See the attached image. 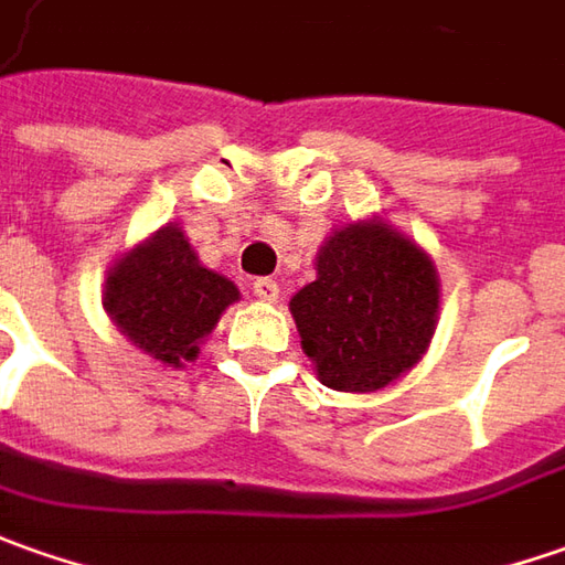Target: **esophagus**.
Masks as SVG:
<instances>
[{
    "label": "esophagus",
    "instance_id": "1",
    "mask_svg": "<svg viewBox=\"0 0 565 565\" xmlns=\"http://www.w3.org/2000/svg\"><path fill=\"white\" fill-rule=\"evenodd\" d=\"M253 294H256L259 300L275 302L278 300V294H281V287H278V281H271V278H256V281H253Z\"/></svg>",
    "mask_w": 565,
    "mask_h": 565
}]
</instances>
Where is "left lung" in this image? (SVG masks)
<instances>
[{"mask_svg":"<svg viewBox=\"0 0 565 565\" xmlns=\"http://www.w3.org/2000/svg\"><path fill=\"white\" fill-rule=\"evenodd\" d=\"M290 312L324 387L379 391L431 341L438 275L394 227L350 224L321 246L319 278L290 300Z\"/></svg>","mask_w":565,"mask_h":565,"instance_id":"obj_1","label":"left lung"}]
</instances>
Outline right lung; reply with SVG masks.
<instances>
[{
    "instance_id": "obj_1",
    "label": "right lung",
    "mask_w": 565,
    "mask_h": 565,
    "mask_svg": "<svg viewBox=\"0 0 565 565\" xmlns=\"http://www.w3.org/2000/svg\"><path fill=\"white\" fill-rule=\"evenodd\" d=\"M237 297L234 281L203 268L184 231L171 224L108 271L103 306L134 347L181 365Z\"/></svg>"
}]
</instances>
